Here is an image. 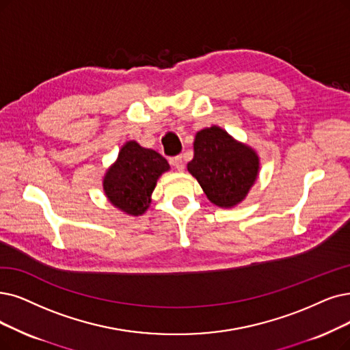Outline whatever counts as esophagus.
Wrapping results in <instances>:
<instances>
[{
	"label": "esophagus",
	"instance_id": "obj_1",
	"mask_svg": "<svg viewBox=\"0 0 350 350\" xmlns=\"http://www.w3.org/2000/svg\"><path fill=\"white\" fill-rule=\"evenodd\" d=\"M171 163H172V166L175 167L176 171H179V172H183L184 170H185V162H184V157H175V158H172V161H171Z\"/></svg>",
	"mask_w": 350,
	"mask_h": 350
}]
</instances>
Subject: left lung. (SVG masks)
Segmentation results:
<instances>
[{
  "instance_id": "8db88e82",
  "label": "left lung",
  "mask_w": 350,
  "mask_h": 350,
  "mask_svg": "<svg viewBox=\"0 0 350 350\" xmlns=\"http://www.w3.org/2000/svg\"><path fill=\"white\" fill-rule=\"evenodd\" d=\"M188 172L198 180L206 198L221 208L241 204L260 172V157L251 146L213 124L197 132Z\"/></svg>"
}]
</instances>
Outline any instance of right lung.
I'll use <instances>...</instances> for the list:
<instances>
[{
    "mask_svg": "<svg viewBox=\"0 0 350 350\" xmlns=\"http://www.w3.org/2000/svg\"><path fill=\"white\" fill-rule=\"evenodd\" d=\"M170 170V163L157 150L128 141L103 176V192L119 211L132 217L144 215L159 176Z\"/></svg>",
    "mask_w": 350,
    "mask_h": 350,
    "instance_id": "1",
    "label": "right lung"
}]
</instances>
